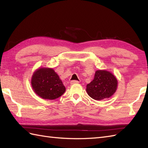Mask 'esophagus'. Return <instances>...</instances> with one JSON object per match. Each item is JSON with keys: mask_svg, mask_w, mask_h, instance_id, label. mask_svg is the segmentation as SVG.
<instances>
[{"mask_svg": "<svg viewBox=\"0 0 148 148\" xmlns=\"http://www.w3.org/2000/svg\"><path fill=\"white\" fill-rule=\"evenodd\" d=\"M76 83H79V81L76 80H72L71 81V84H76Z\"/></svg>", "mask_w": 148, "mask_h": 148, "instance_id": "34e87169", "label": "esophagus"}]
</instances>
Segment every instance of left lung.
<instances>
[{
  "label": "left lung",
  "mask_w": 148,
  "mask_h": 148,
  "mask_svg": "<svg viewBox=\"0 0 148 148\" xmlns=\"http://www.w3.org/2000/svg\"><path fill=\"white\" fill-rule=\"evenodd\" d=\"M117 87L118 80L114 74L106 70H98L93 81L86 85V92L93 99L101 100L111 97Z\"/></svg>",
  "instance_id": "left-lung-1"
}]
</instances>
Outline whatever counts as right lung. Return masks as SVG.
Masks as SVG:
<instances>
[{"label": "right lung", "mask_w": 148, "mask_h": 148, "mask_svg": "<svg viewBox=\"0 0 148 148\" xmlns=\"http://www.w3.org/2000/svg\"><path fill=\"white\" fill-rule=\"evenodd\" d=\"M31 85L34 92L43 99H56L65 92L62 80L52 68L37 69L33 73Z\"/></svg>", "instance_id": "obj_1"}]
</instances>
